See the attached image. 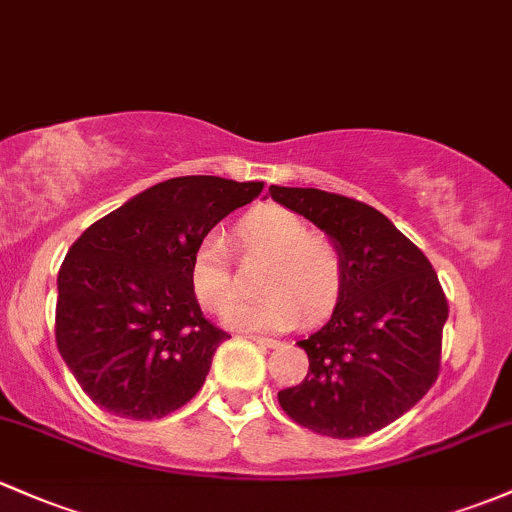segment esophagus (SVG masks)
Here are the masks:
<instances>
[{"label": "esophagus", "instance_id": "34e87169", "mask_svg": "<svg viewBox=\"0 0 512 512\" xmlns=\"http://www.w3.org/2000/svg\"><path fill=\"white\" fill-rule=\"evenodd\" d=\"M249 339H251V342L261 344V346H268V349H271V346H278V339H271V337H261V334H249Z\"/></svg>", "mask_w": 512, "mask_h": 512}]
</instances>
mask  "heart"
<instances>
[{"label":"heart","instance_id":"heart-1","mask_svg":"<svg viewBox=\"0 0 512 512\" xmlns=\"http://www.w3.org/2000/svg\"><path fill=\"white\" fill-rule=\"evenodd\" d=\"M236 244L246 261L263 258L256 283L258 298L236 302L227 324L236 329H283L302 317L320 320L344 290V256L327 234L307 232L305 219L276 205L246 212L236 224ZM190 283L205 310L222 315L239 293L227 251L217 236L195 249Z\"/></svg>","mask_w":512,"mask_h":512}]
</instances>
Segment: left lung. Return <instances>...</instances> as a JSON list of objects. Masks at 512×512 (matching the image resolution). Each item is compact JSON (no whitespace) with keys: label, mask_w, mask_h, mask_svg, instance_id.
<instances>
[{"label":"left lung","mask_w":512,"mask_h":512,"mask_svg":"<svg viewBox=\"0 0 512 512\" xmlns=\"http://www.w3.org/2000/svg\"><path fill=\"white\" fill-rule=\"evenodd\" d=\"M268 192L332 236L344 256V290L332 320L298 342L310 368L305 381L280 390V408L334 439L383 430L439 376L449 305L437 273L366 202L315 188L271 185Z\"/></svg>","instance_id":"8db88e82"}]
</instances>
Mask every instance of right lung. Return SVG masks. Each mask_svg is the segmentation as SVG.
Instances as JSON below:
<instances>
[{
    "instance_id": "obj_1",
    "label": "right lung",
    "mask_w": 512,
    "mask_h": 512,
    "mask_svg": "<svg viewBox=\"0 0 512 512\" xmlns=\"http://www.w3.org/2000/svg\"><path fill=\"white\" fill-rule=\"evenodd\" d=\"M263 183L170 178L80 234L58 271L56 344L95 405L158 420L195 398L227 332L205 320L190 283L200 241Z\"/></svg>"
}]
</instances>
